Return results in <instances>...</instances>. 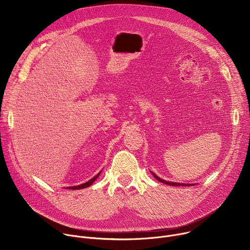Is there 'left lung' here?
<instances>
[{
	"instance_id": "obj_1",
	"label": "left lung",
	"mask_w": 250,
	"mask_h": 250,
	"mask_svg": "<svg viewBox=\"0 0 250 250\" xmlns=\"http://www.w3.org/2000/svg\"><path fill=\"white\" fill-rule=\"evenodd\" d=\"M152 175L154 176L155 179H157L159 182L161 183H164V184H167L169 186H194L195 184H186V183H176V182H170V181H166V180H163L161 179V178H159L156 174H154L153 172H151Z\"/></svg>"
}]
</instances>
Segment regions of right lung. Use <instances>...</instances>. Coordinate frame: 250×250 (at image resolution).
Wrapping results in <instances>:
<instances>
[{
  "label": "right lung",
  "instance_id": "add662e5",
  "mask_svg": "<svg viewBox=\"0 0 250 250\" xmlns=\"http://www.w3.org/2000/svg\"><path fill=\"white\" fill-rule=\"evenodd\" d=\"M100 174H101V172H99L95 177H93L92 179H90L88 182H86V183H84V184H80V185H78V186H73V187H67V189H71V190H80V189L87 188V187L91 186V185L97 180V178L100 176Z\"/></svg>",
  "mask_w": 250,
  "mask_h": 250
}]
</instances>
